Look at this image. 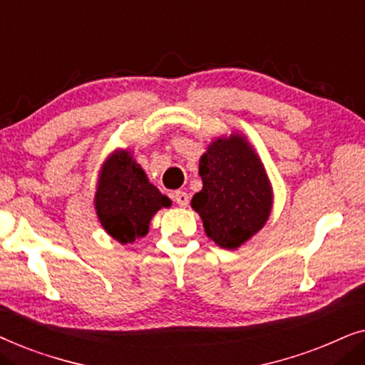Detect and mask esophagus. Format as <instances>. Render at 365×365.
Listing matches in <instances>:
<instances>
[{
	"instance_id": "esophagus-1",
	"label": "esophagus",
	"mask_w": 365,
	"mask_h": 365,
	"mask_svg": "<svg viewBox=\"0 0 365 365\" xmlns=\"http://www.w3.org/2000/svg\"><path fill=\"white\" fill-rule=\"evenodd\" d=\"M173 199H174V202H176L178 206H181V207H186L189 204V196H187V192H184V191L174 192Z\"/></svg>"
}]
</instances>
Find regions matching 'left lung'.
<instances>
[{
    "mask_svg": "<svg viewBox=\"0 0 365 365\" xmlns=\"http://www.w3.org/2000/svg\"><path fill=\"white\" fill-rule=\"evenodd\" d=\"M202 189L191 206L217 246L237 249L266 224L272 187L261 159L241 134L217 138L199 161Z\"/></svg>",
    "mask_w": 365,
    "mask_h": 365,
    "instance_id": "obj_1",
    "label": "left lung"
}]
</instances>
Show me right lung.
Here are the masks:
<instances>
[{
  "mask_svg": "<svg viewBox=\"0 0 365 365\" xmlns=\"http://www.w3.org/2000/svg\"><path fill=\"white\" fill-rule=\"evenodd\" d=\"M169 206L171 199L149 182L128 149L114 151L104 161L94 207L104 231L118 242L131 244L146 236L154 214Z\"/></svg>",
  "mask_w": 365,
  "mask_h": 365,
  "instance_id": "1",
  "label": "right lung"
}]
</instances>
